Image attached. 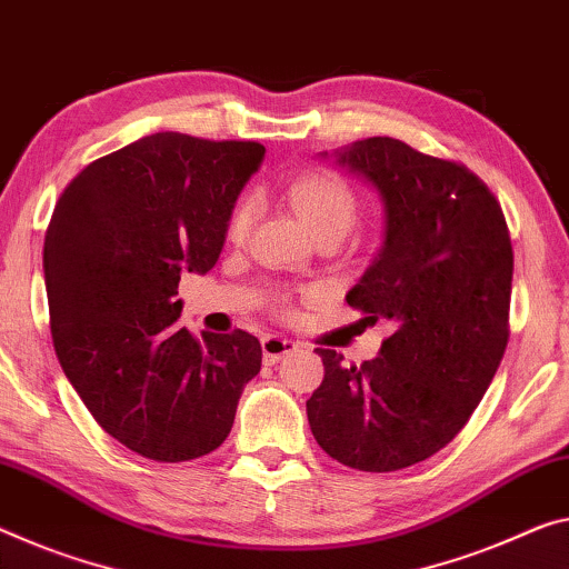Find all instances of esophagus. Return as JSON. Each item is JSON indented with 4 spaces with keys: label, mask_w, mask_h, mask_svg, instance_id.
Wrapping results in <instances>:
<instances>
[{
    "label": "esophagus",
    "mask_w": 569,
    "mask_h": 569,
    "mask_svg": "<svg viewBox=\"0 0 569 569\" xmlns=\"http://www.w3.org/2000/svg\"><path fill=\"white\" fill-rule=\"evenodd\" d=\"M299 349V341L288 339V337H263V359L266 365H276L278 359L291 355V351Z\"/></svg>",
    "instance_id": "esophagus-1"
}]
</instances>
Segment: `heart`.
I'll list each match as a JSON object with an SVG mask.
<instances>
[{"mask_svg": "<svg viewBox=\"0 0 569 569\" xmlns=\"http://www.w3.org/2000/svg\"><path fill=\"white\" fill-rule=\"evenodd\" d=\"M288 200L293 202L296 210H299L306 224L313 230V236L327 230H349L357 220L359 212V200L355 189L337 171L331 169H309L301 171L299 177H293L286 187ZM258 212V200L256 194H242L240 200L232 207L228 218V238L230 240H242L252 228V220H256ZM278 311L291 313V303H288L286 296H278L276 299Z\"/></svg>", "mask_w": 569, "mask_h": 569, "instance_id": "obj_1", "label": "heart"}]
</instances>
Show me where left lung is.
<instances>
[{"instance_id": "obj_1", "label": "left lung", "mask_w": 569, "mask_h": 569, "mask_svg": "<svg viewBox=\"0 0 569 569\" xmlns=\"http://www.w3.org/2000/svg\"><path fill=\"white\" fill-rule=\"evenodd\" d=\"M339 164L377 187L387 218L347 303L395 333L359 367L319 347L323 380L306 412L333 461L390 473L446 448L489 390L509 341L513 250L499 200L461 161L372 137Z\"/></svg>"}]
</instances>
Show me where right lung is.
Here are the masks:
<instances>
[{
	"label": "right lung",
	"mask_w": 569,
	"mask_h": 569,
	"mask_svg": "<svg viewBox=\"0 0 569 569\" xmlns=\"http://www.w3.org/2000/svg\"><path fill=\"white\" fill-rule=\"evenodd\" d=\"M258 141L161 131L90 161L44 232V288L60 367L108 436L159 463L222 446L260 372L252 333L179 327L182 270L218 263Z\"/></svg>",
	"instance_id": "obj_1"
}]
</instances>
